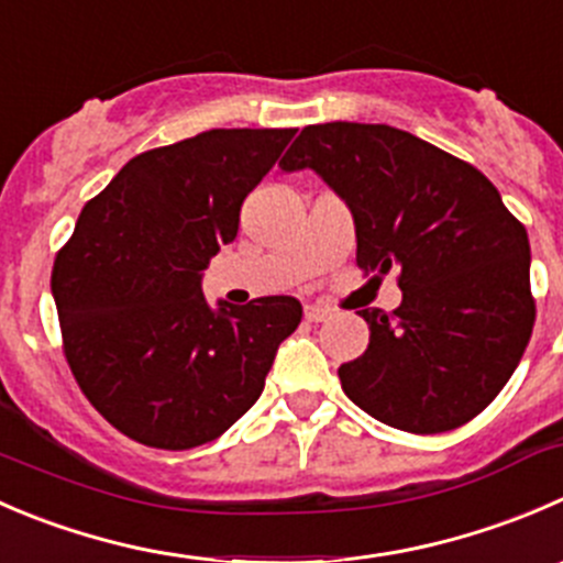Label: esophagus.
<instances>
[{
    "instance_id": "obj_1",
    "label": "esophagus",
    "mask_w": 563,
    "mask_h": 563,
    "mask_svg": "<svg viewBox=\"0 0 563 563\" xmlns=\"http://www.w3.org/2000/svg\"><path fill=\"white\" fill-rule=\"evenodd\" d=\"M332 316L330 308H321V305H308L305 308V319L310 321V324H319V321H327Z\"/></svg>"
}]
</instances>
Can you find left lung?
<instances>
[{
    "mask_svg": "<svg viewBox=\"0 0 563 563\" xmlns=\"http://www.w3.org/2000/svg\"><path fill=\"white\" fill-rule=\"evenodd\" d=\"M283 170L319 173L352 209L363 275L398 269L393 313L360 310L368 349L338 368L360 409L440 434L489 407L531 341L526 225L484 173L385 123L302 129Z\"/></svg>",
    "mask_w": 563,
    "mask_h": 563,
    "instance_id": "left-lung-1",
    "label": "left lung"
}]
</instances>
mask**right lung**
<instances>
[{"label": "right lung", "instance_id": "add662e5", "mask_svg": "<svg viewBox=\"0 0 563 563\" xmlns=\"http://www.w3.org/2000/svg\"><path fill=\"white\" fill-rule=\"evenodd\" d=\"M297 129H211L134 156L87 200L52 269L63 352L87 401L148 449L217 440L302 321L294 297L211 310L200 272Z\"/></svg>", "mask_w": 563, "mask_h": 563}]
</instances>
